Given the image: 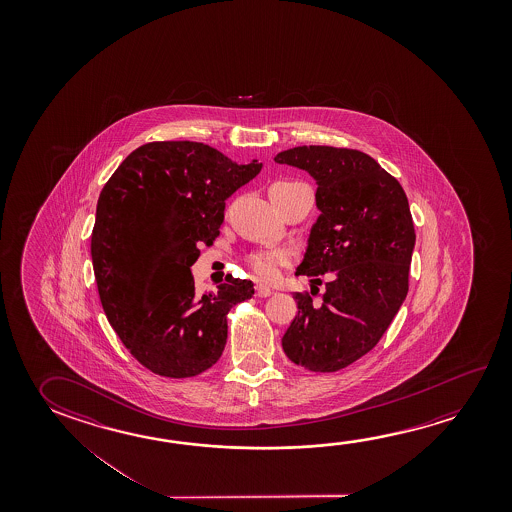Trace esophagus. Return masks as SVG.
Listing matches in <instances>:
<instances>
[{
  "label": "esophagus",
  "mask_w": 512,
  "mask_h": 512,
  "mask_svg": "<svg viewBox=\"0 0 512 512\" xmlns=\"http://www.w3.org/2000/svg\"><path fill=\"white\" fill-rule=\"evenodd\" d=\"M255 294H257L259 298H268V296L273 294V291H271L269 287H266V285L257 284L255 285Z\"/></svg>",
  "instance_id": "obj_1"
}]
</instances>
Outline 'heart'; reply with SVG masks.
I'll return each mask as SVG.
<instances>
[{
    "label": "heart",
    "mask_w": 512,
    "mask_h": 512,
    "mask_svg": "<svg viewBox=\"0 0 512 512\" xmlns=\"http://www.w3.org/2000/svg\"><path fill=\"white\" fill-rule=\"evenodd\" d=\"M291 184V182H278L275 185ZM273 185V187H275ZM289 262V253L285 250H260L248 257V266L252 268L255 277L271 282L278 277L280 268Z\"/></svg>",
    "instance_id": "obj_1"
}]
</instances>
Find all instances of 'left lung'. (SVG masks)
<instances>
[{"mask_svg": "<svg viewBox=\"0 0 512 512\" xmlns=\"http://www.w3.org/2000/svg\"><path fill=\"white\" fill-rule=\"evenodd\" d=\"M275 162L305 169L318 184L319 218L296 275L330 280L321 303L296 293L298 314L282 337L298 366L332 373L377 346L409 291L416 243L400 182L366 153L334 146H298Z\"/></svg>", "mask_w": 512, "mask_h": 512, "instance_id": "left-lung-1", "label": "left lung"}]
</instances>
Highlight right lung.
I'll use <instances>...</instances> for the list:
<instances>
[{
  "label": "right lung",
  "mask_w": 512,
  "mask_h": 512,
  "mask_svg": "<svg viewBox=\"0 0 512 512\" xmlns=\"http://www.w3.org/2000/svg\"><path fill=\"white\" fill-rule=\"evenodd\" d=\"M193 141L139 146L103 187L91 257L101 305L128 352L160 377H196L219 361L227 314L250 300V280L196 294L191 266L216 241L225 202L259 175Z\"/></svg>",
  "instance_id": "add662e5"
}]
</instances>
